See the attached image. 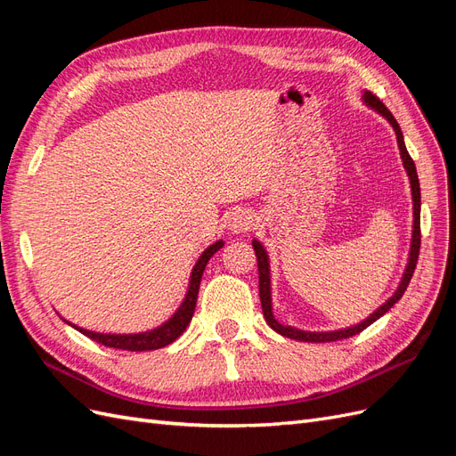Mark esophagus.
<instances>
[{
  "mask_svg": "<svg viewBox=\"0 0 456 456\" xmlns=\"http://www.w3.org/2000/svg\"><path fill=\"white\" fill-rule=\"evenodd\" d=\"M253 226V215L249 211H233L230 215V220H228V228L233 232V233H240V232H247Z\"/></svg>",
  "mask_w": 456,
  "mask_h": 456,
  "instance_id": "esophagus-1",
  "label": "esophagus"
}]
</instances>
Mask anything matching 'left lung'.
Listing matches in <instances>:
<instances>
[{
    "mask_svg": "<svg viewBox=\"0 0 456 456\" xmlns=\"http://www.w3.org/2000/svg\"><path fill=\"white\" fill-rule=\"evenodd\" d=\"M363 102L379 112L382 118L388 119L390 126L395 131L397 136V146H399V154H402V161H403V167L409 175V181H411V194H412V238H411V251H409V262L405 266L403 272V278L399 281L397 289L394 291V295L384 302L380 308H377L372 312L367 320H363L362 323L346 327V329H338V330H322V333H315V330H302L291 325H281L278 320H275L273 314H272V291H270V260H268V253L265 247L258 240H253V247H255V255H256V262H258V293H260V305H262V312H265L266 317V323L275 330V333H280L287 338H293V340H302V342H335V340H342V338H350L357 333H362L363 329H367L370 323H375L379 317H382L386 312H388L395 302L403 297L405 289L412 278V272L417 268V260H419V251H420V184H419V176H417V167H415V161L411 159L409 151L405 148L403 142V133L399 129L395 118L392 116V112L388 108H386L375 94L370 91L363 93Z\"/></svg>",
    "mask_w": 456,
    "mask_h": 456,
    "instance_id": "left-lung-1",
    "label": "left lung"
}]
</instances>
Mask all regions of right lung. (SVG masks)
Returning a JSON list of instances; mask_svg holds the SVG:
<instances>
[{"instance_id": "add662e5", "label": "right lung", "mask_w": 456, "mask_h": 456, "mask_svg": "<svg viewBox=\"0 0 456 456\" xmlns=\"http://www.w3.org/2000/svg\"><path fill=\"white\" fill-rule=\"evenodd\" d=\"M224 241H215L213 245L207 247V249L201 253V256L198 258L196 266L191 268V275H190V285H188V293L183 300V305L178 306V310L169 317L167 322L163 325L146 330V333H134V335H110V333H94V330H87L81 329L77 325H72L74 329H77L79 333H84L86 337H89L91 340L104 344L108 348H119V350H129V352H146V350H158L163 346H169L171 342H175L178 337H181L188 323L191 322V315H194L196 310V302H198V293H200V281L203 270L207 266L209 258L218 251L223 249Z\"/></svg>"}]
</instances>
